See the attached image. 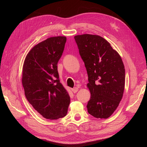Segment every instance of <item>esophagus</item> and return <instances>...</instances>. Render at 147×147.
I'll list each match as a JSON object with an SVG mask.
<instances>
[{
	"instance_id": "esophagus-1",
	"label": "esophagus",
	"mask_w": 147,
	"mask_h": 147,
	"mask_svg": "<svg viewBox=\"0 0 147 147\" xmlns=\"http://www.w3.org/2000/svg\"><path fill=\"white\" fill-rule=\"evenodd\" d=\"M72 91L74 93H76L78 91V88L77 87H75L73 89H72Z\"/></svg>"
}]
</instances>
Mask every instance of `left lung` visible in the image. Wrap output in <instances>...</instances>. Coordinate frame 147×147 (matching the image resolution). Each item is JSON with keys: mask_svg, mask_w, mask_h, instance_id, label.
Masks as SVG:
<instances>
[{"mask_svg": "<svg viewBox=\"0 0 147 147\" xmlns=\"http://www.w3.org/2000/svg\"><path fill=\"white\" fill-rule=\"evenodd\" d=\"M87 71L91 98L88 112L97 118H107L121 101L125 83V69L118 53L99 35L74 37Z\"/></svg>", "mask_w": 147, "mask_h": 147, "instance_id": "1", "label": "left lung"}]
</instances>
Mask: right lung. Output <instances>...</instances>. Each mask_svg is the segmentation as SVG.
<instances>
[{"instance_id":"obj_1","label":"right lung","mask_w":147,"mask_h":147,"mask_svg":"<svg viewBox=\"0 0 147 147\" xmlns=\"http://www.w3.org/2000/svg\"><path fill=\"white\" fill-rule=\"evenodd\" d=\"M65 37H53L37 44L26 56L22 83L26 99L47 119H57L67 115L68 92L60 83L57 63L64 50Z\"/></svg>"}]
</instances>
